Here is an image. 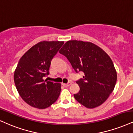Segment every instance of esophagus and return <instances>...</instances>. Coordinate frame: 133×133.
I'll return each mask as SVG.
<instances>
[{
    "instance_id": "34e87169",
    "label": "esophagus",
    "mask_w": 133,
    "mask_h": 133,
    "mask_svg": "<svg viewBox=\"0 0 133 133\" xmlns=\"http://www.w3.org/2000/svg\"><path fill=\"white\" fill-rule=\"evenodd\" d=\"M71 84V83H70V82H68V83H66V84H63V86L65 87H68Z\"/></svg>"
}]
</instances>
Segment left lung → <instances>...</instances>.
<instances>
[{"instance_id":"obj_1","label":"left lung","mask_w":133,"mask_h":133,"mask_svg":"<svg viewBox=\"0 0 133 133\" xmlns=\"http://www.w3.org/2000/svg\"><path fill=\"white\" fill-rule=\"evenodd\" d=\"M76 73L84 76L76 81L79 92L75 99L88 109L101 105L112 92L117 82V71L112 59L97 45L89 42L68 41L60 49Z\"/></svg>"}]
</instances>
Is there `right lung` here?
Returning <instances> with one entry per match:
<instances>
[{
    "mask_svg": "<svg viewBox=\"0 0 133 133\" xmlns=\"http://www.w3.org/2000/svg\"><path fill=\"white\" fill-rule=\"evenodd\" d=\"M63 41H42L29 49L21 57L14 73L16 89L23 100L33 107L46 109L60 96L61 84L44 80L49 75L54 57Z\"/></svg>",
    "mask_w": 133,
    "mask_h": 133,
    "instance_id": "right-lung-1",
    "label": "right lung"
}]
</instances>
